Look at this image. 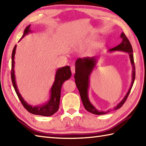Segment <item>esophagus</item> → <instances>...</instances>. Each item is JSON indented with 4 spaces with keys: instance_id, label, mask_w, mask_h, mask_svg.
I'll return each mask as SVG.
<instances>
[{
    "instance_id": "1",
    "label": "esophagus",
    "mask_w": 146,
    "mask_h": 146,
    "mask_svg": "<svg viewBox=\"0 0 146 146\" xmlns=\"http://www.w3.org/2000/svg\"><path fill=\"white\" fill-rule=\"evenodd\" d=\"M71 71H72V73L73 74L74 73H75V66L74 65H72L71 66Z\"/></svg>"
}]
</instances>
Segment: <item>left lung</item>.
<instances>
[{"label": "left lung", "mask_w": 146, "mask_h": 146, "mask_svg": "<svg viewBox=\"0 0 146 146\" xmlns=\"http://www.w3.org/2000/svg\"><path fill=\"white\" fill-rule=\"evenodd\" d=\"M121 38H122L121 43L117 46L110 49V52H114V51H121V52H127L129 56L131 63L132 65V81L131 86L129 89L126 96L123 99L119 104H117L113 108V110H116L123 106L125 101L130 93L133 83L134 82L135 71L134 62L133 56V50L130 42L126 37V35L123 32L121 35ZM98 57H85L83 58L77 59L75 62V74H74V79H75L76 85L78 89L80 94L81 96V101H82L84 108L90 113L94 114L101 115L106 114L111 110H108L107 111H101L98 110L93 105L91 104L88 97V88L90 85V76L94 68L96 66Z\"/></svg>", "instance_id": "8db88e82"}]
</instances>
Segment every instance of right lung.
Segmentation results:
<instances>
[{"label":"right lung","instance_id":"right-lung-1","mask_svg":"<svg viewBox=\"0 0 146 146\" xmlns=\"http://www.w3.org/2000/svg\"><path fill=\"white\" fill-rule=\"evenodd\" d=\"M32 30H30V25L27 26L25 30L24 33L20 38L21 40L26 35L31 33ZM20 41V40H19ZM17 45H15L13 48L12 53V70H11V78L13 88H14L15 92L17 94L20 101H21L23 106H24L25 109L28 111L29 113L35 115H40V116H50L55 114L56 112L59 109V104L60 100V94H61V89H62V84L64 81L69 80L70 77L72 76V72H71L70 67L69 66H66L62 68L57 69L55 74V81L50 90V96L49 100L45 104L40 106H33L27 103L24 99L20 94L19 91L17 86L15 76V54L16 50Z\"/></svg>","mask_w":146,"mask_h":146}]
</instances>
